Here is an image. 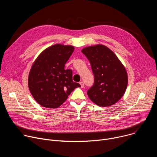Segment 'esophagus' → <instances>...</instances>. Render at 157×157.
<instances>
[{
    "mask_svg": "<svg viewBox=\"0 0 157 157\" xmlns=\"http://www.w3.org/2000/svg\"><path fill=\"white\" fill-rule=\"evenodd\" d=\"M79 84H80V85H81V86L82 88H83V87H84V82H83L82 81H81V82H79Z\"/></svg>",
    "mask_w": 157,
    "mask_h": 157,
    "instance_id": "34e87169",
    "label": "esophagus"
}]
</instances>
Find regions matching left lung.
Wrapping results in <instances>:
<instances>
[{"label": "left lung", "mask_w": 157, "mask_h": 157, "mask_svg": "<svg viewBox=\"0 0 157 157\" xmlns=\"http://www.w3.org/2000/svg\"><path fill=\"white\" fill-rule=\"evenodd\" d=\"M81 52L90 62L94 75V85L87 91L89 99L101 107L116 104L124 96L127 87L125 66L104 44L89 46Z\"/></svg>", "instance_id": "1"}]
</instances>
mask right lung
<instances>
[{"mask_svg":"<svg viewBox=\"0 0 157 157\" xmlns=\"http://www.w3.org/2000/svg\"><path fill=\"white\" fill-rule=\"evenodd\" d=\"M75 47L55 44L44 50L34 61L29 75V88L41 106L56 109L62 105L79 83L73 82L72 71L64 64Z\"/></svg>","mask_w":157,"mask_h":157,"instance_id":"obj_1","label":"right lung"}]
</instances>
